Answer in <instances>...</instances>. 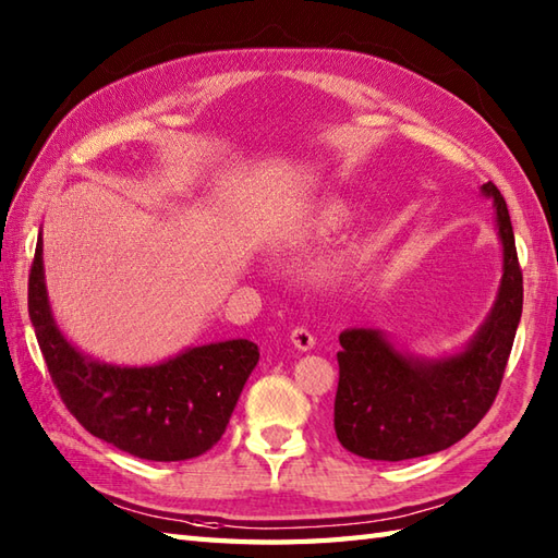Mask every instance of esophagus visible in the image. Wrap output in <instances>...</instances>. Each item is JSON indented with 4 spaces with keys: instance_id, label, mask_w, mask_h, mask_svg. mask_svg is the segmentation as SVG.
Masks as SVG:
<instances>
[{
    "instance_id": "1",
    "label": "esophagus",
    "mask_w": 558,
    "mask_h": 558,
    "mask_svg": "<svg viewBox=\"0 0 558 558\" xmlns=\"http://www.w3.org/2000/svg\"><path fill=\"white\" fill-rule=\"evenodd\" d=\"M290 340H292V345L298 348V350H302V352H306V350H312L314 345H316V338H314V333L310 328H304V326H298V328H292V333H290Z\"/></svg>"
}]
</instances>
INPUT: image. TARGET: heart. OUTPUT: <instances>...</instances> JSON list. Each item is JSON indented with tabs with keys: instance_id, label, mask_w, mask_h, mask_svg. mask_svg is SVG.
<instances>
[{
	"instance_id": "obj_1",
	"label": "heart",
	"mask_w": 558,
	"mask_h": 558,
	"mask_svg": "<svg viewBox=\"0 0 558 558\" xmlns=\"http://www.w3.org/2000/svg\"><path fill=\"white\" fill-rule=\"evenodd\" d=\"M350 208L342 201H326V204L316 206L310 216H306L300 228H298V236H326L330 232L340 230L342 225L350 220Z\"/></svg>"
}]
</instances>
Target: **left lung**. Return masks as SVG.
<instances>
[{
	"label": "left lung",
	"mask_w": 558,
	"mask_h": 558,
	"mask_svg": "<svg viewBox=\"0 0 558 558\" xmlns=\"http://www.w3.org/2000/svg\"><path fill=\"white\" fill-rule=\"evenodd\" d=\"M482 194L496 208L504 276L487 322L465 350L414 360L390 345L381 330L340 333L333 426L342 448L354 456L398 462L438 453L475 429L499 393L523 314V270L501 192L487 182Z\"/></svg>",
	"instance_id": "left-lung-1"
}]
</instances>
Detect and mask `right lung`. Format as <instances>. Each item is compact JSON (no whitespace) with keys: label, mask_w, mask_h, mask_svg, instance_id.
<instances>
[{"label":"right lung","mask_w":558,"mask_h":558,"mask_svg":"<svg viewBox=\"0 0 558 558\" xmlns=\"http://www.w3.org/2000/svg\"><path fill=\"white\" fill-rule=\"evenodd\" d=\"M28 314L66 410L93 436L144 460H189L216 446L258 362V348L242 338L189 348L153 366H114L86 357L52 318L43 236L28 276Z\"/></svg>","instance_id":"1"}]
</instances>
